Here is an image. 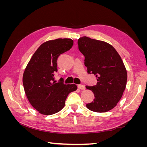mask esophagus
<instances>
[{"mask_svg":"<svg viewBox=\"0 0 147 147\" xmlns=\"http://www.w3.org/2000/svg\"><path fill=\"white\" fill-rule=\"evenodd\" d=\"M78 88L81 90H85V86L83 85V84H78Z\"/></svg>","mask_w":147,"mask_h":147,"instance_id":"34e87169","label":"esophagus"}]
</instances>
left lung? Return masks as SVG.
Here are the masks:
<instances>
[{
	"label": "left lung",
	"instance_id": "obj_1",
	"mask_svg": "<svg viewBox=\"0 0 147 147\" xmlns=\"http://www.w3.org/2000/svg\"><path fill=\"white\" fill-rule=\"evenodd\" d=\"M78 49L84 56L88 74L96 75L97 84L86 86L95 98L86 107L95 112L113 109L121 99L127 83V71L117 50L104 41L82 37L78 40Z\"/></svg>",
	"mask_w": 147,
	"mask_h": 147
}]
</instances>
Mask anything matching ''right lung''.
<instances>
[{"label": "right lung", "mask_w": 147, "mask_h": 147, "mask_svg": "<svg viewBox=\"0 0 147 147\" xmlns=\"http://www.w3.org/2000/svg\"><path fill=\"white\" fill-rule=\"evenodd\" d=\"M73 43L70 38L44 42L26 66L23 77L24 91L31 105L40 113L50 115L59 112L69 93L77 90L76 84L56 83L54 78L57 57L69 50Z\"/></svg>", "instance_id": "right-lung-1"}]
</instances>
